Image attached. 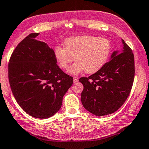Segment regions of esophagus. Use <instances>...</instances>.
Here are the masks:
<instances>
[{"label":"esophagus","mask_w":149,"mask_h":149,"mask_svg":"<svg viewBox=\"0 0 149 149\" xmlns=\"http://www.w3.org/2000/svg\"><path fill=\"white\" fill-rule=\"evenodd\" d=\"M78 82V79L76 77H73V82L74 83H77Z\"/></svg>","instance_id":"1"}]
</instances>
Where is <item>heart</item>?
<instances>
[{
  "label": "heart",
  "instance_id": "b5f03b06",
  "mask_svg": "<svg viewBox=\"0 0 149 149\" xmlns=\"http://www.w3.org/2000/svg\"><path fill=\"white\" fill-rule=\"evenodd\" d=\"M64 43L65 47H55L54 54L62 69H67L75 57L77 61L68 70L70 74L97 72L106 63L111 51V44L107 38L93 35L73 36L66 39Z\"/></svg>",
  "mask_w": 149,
  "mask_h": 149
}]
</instances>
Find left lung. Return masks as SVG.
I'll list each match as a JSON object with an SVG mask.
<instances>
[{"mask_svg": "<svg viewBox=\"0 0 149 149\" xmlns=\"http://www.w3.org/2000/svg\"><path fill=\"white\" fill-rule=\"evenodd\" d=\"M120 50L114 51L111 59L101 69L79 82L84 86L82 105L97 116L114 113L124 103L131 92L135 74L134 56L122 39Z\"/></svg>", "mask_w": 149, "mask_h": 149, "instance_id": "8db88e82", "label": "left lung"}]
</instances>
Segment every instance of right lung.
Masks as SVG:
<instances>
[{"label": "right lung", "mask_w": 149, "mask_h": 149, "mask_svg": "<svg viewBox=\"0 0 149 149\" xmlns=\"http://www.w3.org/2000/svg\"><path fill=\"white\" fill-rule=\"evenodd\" d=\"M38 35H29L13 52L8 79L21 107L31 116L46 119L61 108L73 80L57 65L54 49L36 39Z\"/></svg>", "instance_id": "add662e5"}]
</instances>
